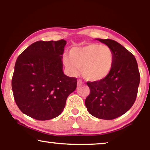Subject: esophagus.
Here are the masks:
<instances>
[{
	"label": "esophagus",
	"instance_id": "obj_1",
	"mask_svg": "<svg viewBox=\"0 0 150 150\" xmlns=\"http://www.w3.org/2000/svg\"><path fill=\"white\" fill-rule=\"evenodd\" d=\"M77 85H83V82H82V81L80 80V79H79V80L77 81Z\"/></svg>",
	"mask_w": 150,
	"mask_h": 150
}]
</instances>
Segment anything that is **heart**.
Returning a JSON list of instances; mask_svg holds the SVG:
<instances>
[{
  "label": "heart",
  "mask_w": 150,
  "mask_h": 150,
  "mask_svg": "<svg viewBox=\"0 0 150 150\" xmlns=\"http://www.w3.org/2000/svg\"><path fill=\"white\" fill-rule=\"evenodd\" d=\"M63 63L72 75H77L81 68V73L86 80L96 82L104 79L110 73L114 54L107 45L88 44L72 48L69 57H63Z\"/></svg>",
  "instance_id": "1"
}]
</instances>
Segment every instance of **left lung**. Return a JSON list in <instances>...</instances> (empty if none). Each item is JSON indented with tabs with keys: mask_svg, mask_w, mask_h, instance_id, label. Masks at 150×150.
Segmentation results:
<instances>
[{
	"mask_svg": "<svg viewBox=\"0 0 150 150\" xmlns=\"http://www.w3.org/2000/svg\"><path fill=\"white\" fill-rule=\"evenodd\" d=\"M114 54L113 67L104 79L87 83L90 94L85 105L91 115L112 120L126 113L136 99L140 80L138 63L134 55L117 42L98 39Z\"/></svg>",
	"mask_w": 150,
	"mask_h": 150,
	"instance_id": "1",
	"label": "left lung"
}]
</instances>
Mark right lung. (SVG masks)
<instances>
[{
	"label": "right lung",
	"mask_w": 150,
	"mask_h": 150,
	"mask_svg": "<svg viewBox=\"0 0 150 150\" xmlns=\"http://www.w3.org/2000/svg\"><path fill=\"white\" fill-rule=\"evenodd\" d=\"M64 40L33 43L17 58L12 88L18 107L38 120L59 116L77 87V78L63 72Z\"/></svg>",
	"instance_id": "1"
}]
</instances>
